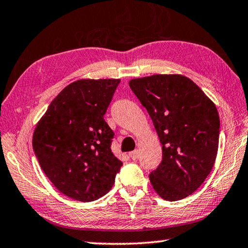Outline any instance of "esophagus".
<instances>
[{
    "mask_svg": "<svg viewBox=\"0 0 248 248\" xmlns=\"http://www.w3.org/2000/svg\"><path fill=\"white\" fill-rule=\"evenodd\" d=\"M129 156H130V158L133 161H137V160H138V158H139V153H138V151L135 150V151H132V152L129 153Z\"/></svg>",
    "mask_w": 248,
    "mask_h": 248,
    "instance_id": "esophagus-1",
    "label": "esophagus"
}]
</instances>
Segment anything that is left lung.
<instances>
[{
    "label": "left lung",
    "instance_id": "obj_1",
    "mask_svg": "<svg viewBox=\"0 0 248 248\" xmlns=\"http://www.w3.org/2000/svg\"><path fill=\"white\" fill-rule=\"evenodd\" d=\"M147 109L162 144V161L149 178L167 201L198 190L217 155L219 117L215 105L190 78L152 75L129 81Z\"/></svg>",
    "mask_w": 248,
    "mask_h": 248
}]
</instances>
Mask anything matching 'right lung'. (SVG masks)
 <instances>
[{"instance_id": "1", "label": "right lung", "mask_w": 248, "mask_h": 248, "mask_svg": "<svg viewBox=\"0 0 248 248\" xmlns=\"http://www.w3.org/2000/svg\"><path fill=\"white\" fill-rule=\"evenodd\" d=\"M120 79H80L58 93L33 135L39 166L57 190L92 202L107 194L123 162L104 119Z\"/></svg>"}]
</instances>
